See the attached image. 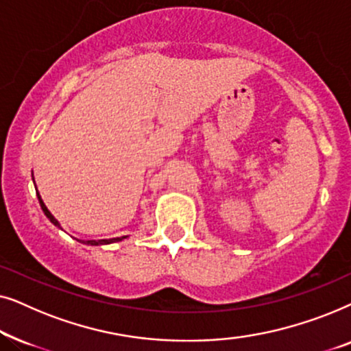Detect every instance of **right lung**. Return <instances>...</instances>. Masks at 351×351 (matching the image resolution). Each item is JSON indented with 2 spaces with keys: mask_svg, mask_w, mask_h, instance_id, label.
Instances as JSON below:
<instances>
[{
  "mask_svg": "<svg viewBox=\"0 0 351 351\" xmlns=\"http://www.w3.org/2000/svg\"><path fill=\"white\" fill-rule=\"evenodd\" d=\"M38 199H40V206H41V209H43V213L46 214V217L51 220L52 223L56 225V227H60L59 225V222H57V220L54 219V215H52L49 210H47V208H46V204L43 203V199H41V196H40V193H38ZM124 238V237H123ZM123 238H112V239H99V241H95V239H93V241H86V244H93V246H97V244H108V243H114V241H119V239H123Z\"/></svg>",
  "mask_w": 351,
  "mask_h": 351,
  "instance_id": "1",
  "label": "right lung"
}]
</instances>
